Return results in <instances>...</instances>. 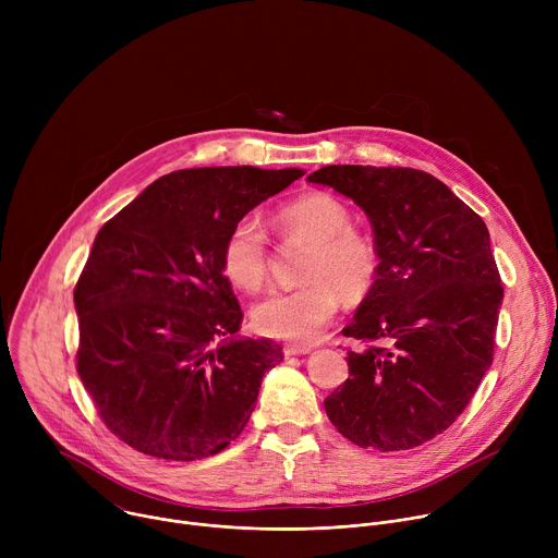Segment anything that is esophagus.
Instances as JSON below:
<instances>
[{"label":"esophagus","mask_w":558,"mask_h":558,"mask_svg":"<svg viewBox=\"0 0 558 558\" xmlns=\"http://www.w3.org/2000/svg\"><path fill=\"white\" fill-rule=\"evenodd\" d=\"M311 351H313V347H308V344H287V347L282 349V353H284L287 357L306 355V353H311Z\"/></svg>","instance_id":"obj_1"}]
</instances>
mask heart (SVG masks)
<instances>
[{
    "label": "heart",
    "mask_w": 558,
    "mask_h": 558,
    "mask_svg": "<svg viewBox=\"0 0 558 558\" xmlns=\"http://www.w3.org/2000/svg\"><path fill=\"white\" fill-rule=\"evenodd\" d=\"M284 233L304 238L313 250L304 263L306 284L291 291H274L252 308V323L260 336L311 342L333 320L340 295L362 300L377 276L379 258L368 235L353 229L349 207L331 194L311 192L278 211ZM227 280L258 291L269 271V238L256 214L235 220L220 254Z\"/></svg>",
    "instance_id": "heart-1"
}]
</instances>
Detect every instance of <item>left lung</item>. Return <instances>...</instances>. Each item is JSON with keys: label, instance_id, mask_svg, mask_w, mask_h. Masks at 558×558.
I'll return each instance as SVG.
<instances>
[{"label": "left lung", "instance_id": "obj_1", "mask_svg": "<svg viewBox=\"0 0 558 558\" xmlns=\"http://www.w3.org/2000/svg\"><path fill=\"white\" fill-rule=\"evenodd\" d=\"M364 209L379 267L342 331L349 379L327 400L360 448L409 450L444 433L493 364L504 287L486 222L411 168L327 166L306 177Z\"/></svg>", "mask_w": 558, "mask_h": 558}]
</instances>
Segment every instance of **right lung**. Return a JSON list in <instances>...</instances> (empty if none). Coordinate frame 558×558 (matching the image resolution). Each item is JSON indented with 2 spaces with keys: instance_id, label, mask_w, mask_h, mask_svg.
Wrapping results in <instances>:
<instances>
[{
  "instance_id": "1",
  "label": "right lung",
  "mask_w": 558,
  "mask_h": 558,
  "mask_svg": "<svg viewBox=\"0 0 558 558\" xmlns=\"http://www.w3.org/2000/svg\"><path fill=\"white\" fill-rule=\"evenodd\" d=\"M302 174L252 166L172 172L99 229L74 287L76 373L128 446L196 461L247 426L282 349L235 336L243 311L220 254L235 220Z\"/></svg>"
}]
</instances>
